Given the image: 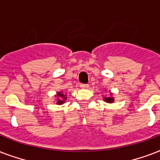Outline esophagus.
Returning a JSON list of instances; mask_svg holds the SVG:
<instances>
[{"mask_svg":"<svg viewBox=\"0 0 160 160\" xmlns=\"http://www.w3.org/2000/svg\"><path fill=\"white\" fill-rule=\"evenodd\" d=\"M80 87L83 88V89H87V88H89V85L88 84H80Z\"/></svg>","mask_w":160,"mask_h":160,"instance_id":"1","label":"esophagus"}]
</instances>
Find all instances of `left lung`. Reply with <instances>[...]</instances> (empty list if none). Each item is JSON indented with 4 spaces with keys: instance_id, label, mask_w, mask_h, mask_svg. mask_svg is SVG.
<instances>
[{
    "instance_id": "1",
    "label": "left lung",
    "mask_w": 160,
    "mask_h": 160,
    "mask_svg": "<svg viewBox=\"0 0 160 160\" xmlns=\"http://www.w3.org/2000/svg\"><path fill=\"white\" fill-rule=\"evenodd\" d=\"M105 102L107 103H113L114 102V98L112 97V94H110V96L109 97H105L104 98Z\"/></svg>"
}]
</instances>
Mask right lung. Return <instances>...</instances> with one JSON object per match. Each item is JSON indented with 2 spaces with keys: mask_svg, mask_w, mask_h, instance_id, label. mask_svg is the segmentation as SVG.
<instances>
[{
  "mask_svg": "<svg viewBox=\"0 0 160 160\" xmlns=\"http://www.w3.org/2000/svg\"><path fill=\"white\" fill-rule=\"evenodd\" d=\"M56 96L58 97V100H57V102H56L57 105H62L63 103H65V100H66V95H63L62 91L58 92Z\"/></svg>",
  "mask_w": 160,
  "mask_h": 160,
  "instance_id": "add662e5",
  "label": "right lung"
}]
</instances>
